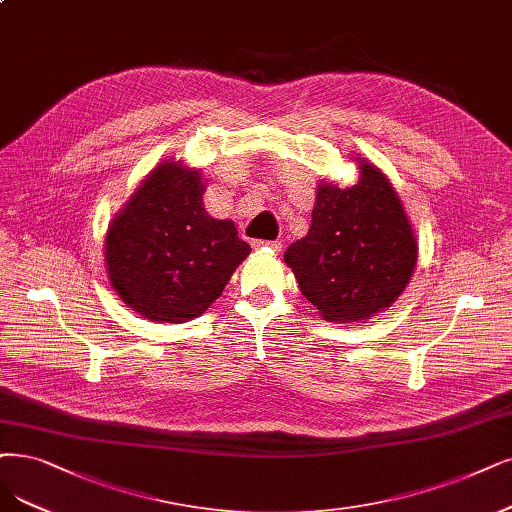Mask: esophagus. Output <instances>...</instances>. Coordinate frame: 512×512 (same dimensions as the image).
<instances>
[{
    "instance_id": "esophagus-1",
    "label": "esophagus",
    "mask_w": 512,
    "mask_h": 512,
    "mask_svg": "<svg viewBox=\"0 0 512 512\" xmlns=\"http://www.w3.org/2000/svg\"><path fill=\"white\" fill-rule=\"evenodd\" d=\"M255 246H270L272 251H280L282 249V242L280 240H257Z\"/></svg>"
}]
</instances>
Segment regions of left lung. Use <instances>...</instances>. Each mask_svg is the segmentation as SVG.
Listing matches in <instances>:
<instances>
[{"instance_id":"obj_1","label":"left lung","mask_w":512,"mask_h":512,"mask_svg":"<svg viewBox=\"0 0 512 512\" xmlns=\"http://www.w3.org/2000/svg\"><path fill=\"white\" fill-rule=\"evenodd\" d=\"M356 160L358 183H320L310 230L285 253L301 293L329 323H356L390 308L418 261V242L392 183L371 162Z\"/></svg>"}]
</instances>
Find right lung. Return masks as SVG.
Listing matches in <instances>:
<instances>
[{
  "label": "right lung",
  "instance_id": "obj_1",
  "mask_svg": "<svg viewBox=\"0 0 512 512\" xmlns=\"http://www.w3.org/2000/svg\"><path fill=\"white\" fill-rule=\"evenodd\" d=\"M204 189L198 170L166 160L109 223V282L143 318L187 323L204 314L251 253L234 221L206 213Z\"/></svg>",
  "mask_w": 512,
  "mask_h": 512
}]
</instances>
